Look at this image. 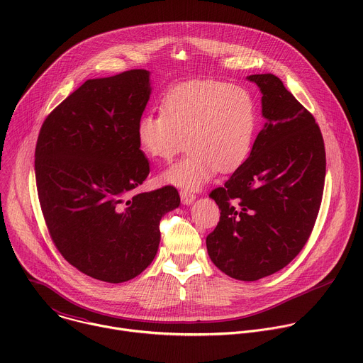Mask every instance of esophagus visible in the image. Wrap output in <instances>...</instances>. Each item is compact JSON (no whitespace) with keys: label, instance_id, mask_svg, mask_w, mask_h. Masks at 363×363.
Returning a JSON list of instances; mask_svg holds the SVG:
<instances>
[{"label":"esophagus","instance_id":"1","mask_svg":"<svg viewBox=\"0 0 363 363\" xmlns=\"http://www.w3.org/2000/svg\"><path fill=\"white\" fill-rule=\"evenodd\" d=\"M179 195H181V201H182L185 205H189V203H192V202L195 201V194H192V192L188 191V189H181Z\"/></svg>","mask_w":363,"mask_h":363}]
</instances>
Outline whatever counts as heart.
Listing matches in <instances>:
<instances>
[{"label":"heart","mask_w":363,"mask_h":363,"mask_svg":"<svg viewBox=\"0 0 363 363\" xmlns=\"http://www.w3.org/2000/svg\"><path fill=\"white\" fill-rule=\"evenodd\" d=\"M258 109L252 93L220 80H189L172 87L160 113H145L136 126L146 157L169 161L188 140L189 152L161 181L196 189L220 172H233L248 158L257 133Z\"/></svg>","instance_id":"1"}]
</instances>
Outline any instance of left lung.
<instances>
[{"label": "left lung", "instance_id": "8db88e82", "mask_svg": "<svg viewBox=\"0 0 363 363\" xmlns=\"http://www.w3.org/2000/svg\"><path fill=\"white\" fill-rule=\"evenodd\" d=\"M247 79L263 93L267 122L247 161L224 186L210 192L221 213L206 250L223 273L254 281L286 267L312 234L323 196L326 152L313 115L277 76Z\"/></svg>", "mask_w": 363, "mask_h": 363}]
</instances>
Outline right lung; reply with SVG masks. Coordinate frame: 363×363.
<instances>
[{"label": "right lung", "instance_id": "right-lung-1", "mask_svg": "<svg viewBox=\"0 0 363 363\" xmlns=\"http://www.w3.org/2000/svg\"><path fill=\"white\" fill-rule=\"evenodd\" d=\"M149 73L90 79L51 112L35 145L41 213L65 260L89 277L123 283L155 258L161 218L179 205L175 186L130 195L149 175L136 126Z\"/></svg>", "mask_w": 363, "mask_h": 363}]
</instances>
